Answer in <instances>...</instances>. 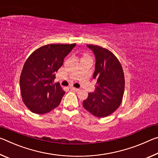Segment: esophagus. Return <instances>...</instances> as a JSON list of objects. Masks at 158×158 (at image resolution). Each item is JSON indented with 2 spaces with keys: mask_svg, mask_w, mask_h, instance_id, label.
<instances>
[{
  "mask_svg": "<svg viewBox=\"0 0 158 158\" xmlns=\"http://www.w3.org/2000/svg\"><path fill=\"white\" fill-rule=\"evenodd\" d=\"M70 89L73 90H75V91H79V89H77V88H74L73 86H70Z\"/></svg>",
  "mask_w": 158,
  "mask_h": 158,
  "instance_id": "obj_1",
  "label": "esophagus"
}]
</instances>
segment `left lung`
Returning <instances> with one entry per match:
<instances>
[{
  "label": "left lung",
  "instance_id": "obj_1",
  "mask_svg": "<svg viewBox=\"0 0 158 158\" xmlns=\"http://www.w3.org/2000/svg\"><path fill=\"white\" fill-rule=\"evenodd\" d=\"M95 56L93 79H97L94 93H89L83 106L93 116L105 118L119 107L125 90L124 73L121 63L110 51L87 44Z\"/></svg>",
  "mask_w": 158,
  "mask_h": 158
}]
</instances>
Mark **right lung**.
<instances>
[{
  "label": "right lung",
  "mask_w": 158,
  "mask_h": 158,
  "mask_svg": "<svg viewBox=\"0 0 158 158\" xmlns=\"http://www.w3.org/2000/svg\"><path fill=\"white\" fill-rule=\"evenodd\" d=\"M76 44H50L29 56L20 76V90L25 105L35 114L48 113L59 105L65 91L53 79L64 58Z\"/></svg>",
  "instance_id": "obj_1"
}]
</instances>
